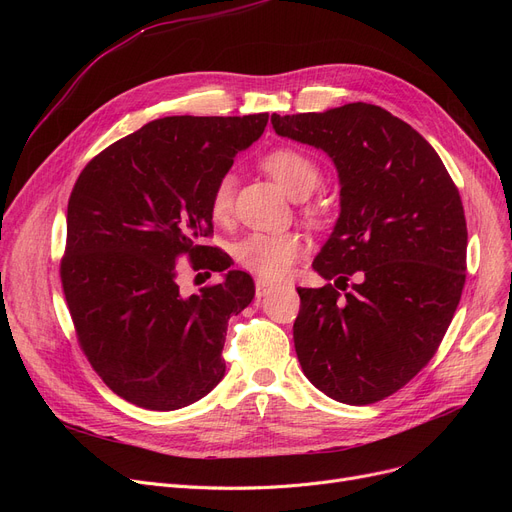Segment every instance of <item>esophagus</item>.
<instances>
[{
	"mask_svg": "<svg viewBox=\"0 0 512 512\" xmlns=\"http://www.w3.org/2000/svg\"><path fill=\"white\" fill-rule=\"evenodd\" d=\"M272 290H274V284H272V282L261 280V278L255 282V294H257V299L267 297V294H270Z\"/></svg>",
	"mask_w": 512,
	"mask_h": 512,
	"instance_id": "1",
	"label": "esophagus"
}]
</instances>
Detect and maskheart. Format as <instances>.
Listing matches in <instances>:
<instances>
[{"label":"heart","instance_id":"heart-1","mask_svg":"<svg viewBox=\"0 0 512 512\" xmlns=\"http://www.w3.org/2000/svg\"><path fill=\"white\" fill-rule=\"evenodd\" d=\"M261 168L270 174L282 191L292 199L309 197L319 184V168L315 161L299 149L280 147L261 157ZM234 176L224 174L215 182L209 213L215 222H226L232 213ZM303 253V240L294 232L265 234L251 232L234 245V259L247 272L263 280H280Z\"/></svg>","mask_w":512,"mask_h":512}]
</instances>
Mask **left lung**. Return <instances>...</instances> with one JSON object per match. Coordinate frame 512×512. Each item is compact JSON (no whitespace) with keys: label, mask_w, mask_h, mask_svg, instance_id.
<instances>
[{"label":"left lung","mask_w":512,"mask_h":512,"mask_svg":"<svg viewBox=\"0 0 512 512\" xmlns=\"http://www.w3.org/2000/svg\"><path fill=\"white\" fill-rule=\"evenodd\" d=\"M272 124L280 137L326 151L340 178V218L313 261L334 284L297 288L299 363L330 398L371 405L429 363L459 307L467 270L459 188L434 147L384 107L357 101L272 114ZM355 273L360 282L340 295Z\"/></svg>","instance_id":"obj_1"}]
</instances>
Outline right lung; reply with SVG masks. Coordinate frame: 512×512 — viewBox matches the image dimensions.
<instances>
[{
  "instance_id": "right-lung-1",
  "label": "right lung",
  "mask_w": 512,
  "mask_h": 512,
  "mask_svg": "<svg viewBox=\"0 0 512 512\" xmlns=\"http://www.w3.org/2000/svg\"><path fill=\"white\" fill-rule=\"evenodd\" d=\"M267 118L153 120L95 155L72 188L64 297L89 363L132 405L176 411L224 378L228 319L253 301V278L230 270L220 285L184 298L175 259L230 267L226 253L201 245L213 232L209 199Z\"/></svg>"
}]
</instances>
